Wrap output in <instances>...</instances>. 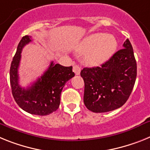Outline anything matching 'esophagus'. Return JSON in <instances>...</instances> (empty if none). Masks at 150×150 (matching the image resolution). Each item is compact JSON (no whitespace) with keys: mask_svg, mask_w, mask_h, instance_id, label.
Returning a JSON list of instances; mask_svg holds the SVG:
<instances>
[{"mask_svg":"<svg viewBox=\"0 0 150 150\" xmlns=\"http://www.w3.org/2000/svg\"><path fill=\"white\" fill-rule=\"evenodd\" d=\"M73 71L75 73L76 75H80L81 72V67L79 66V65H75L73 66Z\"/></svg>","mask_w":150,"mask_h":150,"instance_id":"obj_1","label":"esophagus"}]
</instances>
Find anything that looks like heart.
Listing matches in <instances>:
<instances>
[{
	"instance_id": "b5f03b06",
	"label": "heart",
	"mask_w": 150,
	"mask_h": 150,
	"mask_svg": "<svg viewBox=\"0 0 150 150\" xmlns=\"http://www.w3.org/2000/svg\"><path fill=\"white\" fill-rule=\"evenodd\" d=\"M117 46V41L114 36L96 33L83 39L76 47V51L81 54L86 53V64L98 66L106 62L114 54Z\"/></svg>"
}]
</instances>
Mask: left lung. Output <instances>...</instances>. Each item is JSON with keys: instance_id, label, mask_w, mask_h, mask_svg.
I'll use <instances>...</instances> for the list:
<instances>
[{"instance_id": "obj_1", "label": "left lung", "mask_w": 150, "mask_h": 150, "mask_svg": "<svg viewBox=\"0 0 150 150\" xmlns=\"http://www.w3.org/2000/svg\"><path fill=\"white\" fill-rule=\"evenodd\" d=\"M81 76L84 81V105L90 111L106 112L123 106L137 77V62L129 40L100 67L84 68Z\"/></svg>"}]
</instances>
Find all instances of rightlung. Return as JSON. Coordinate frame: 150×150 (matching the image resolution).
Here are the masks:
<instances>
[{"label":"right lung","instance_id":"add662e5","mask_svg":"<svg viewBox=\"0 0 150 150\" xmlns=\"http://www.w3.org/2000/svg\"><path fill=\"white\" fill-rule=\"evenodd\" d=\"M31 38L24 36L18 44L10 66V85L14 100L21 109L30 114L47 115L59 108L62 88L68 81L75 76V73L72 66L66 67L51 62L48 69L31 87L21 88L18 75L21 53L25 45L32 41Z\"/></svg>","mask_w":150,"mask_h":150}]
</instances>
